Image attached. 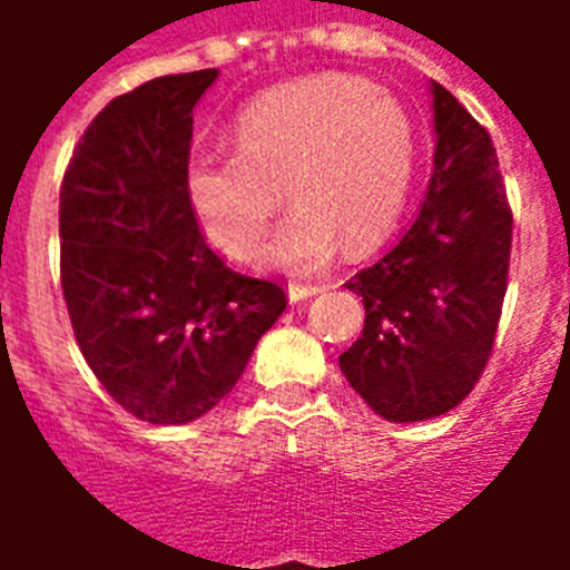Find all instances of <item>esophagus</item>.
<instances>
[{"instance_id": "esophagus-1", "label": "esophagus", "mask_w": 570, "mask_h": 570, "mask_svg": "<svg viewBox=\"0 0 570 570\" xmlns=\"http://www.w3.org/2000/svg\"><path fill=\"white\" fill-rule=\"evenodd\" d=\"M322 289H325L322 284H289V302H304L311 295H320Z\"/></svg>"}]
</instances>
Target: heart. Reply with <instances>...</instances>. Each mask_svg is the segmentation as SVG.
Instances as JSON below:
<instances>
[{"label": "heart", "mask_w": 570, "mask_h": 570, "mask_svg": "<svg viewBox=\"0 0 570 570\" xmlns=\"http://www.w3.org/2000/svg\"><path fill=\"white\" fill-rule=\"evenodd\" d=\"M414 177L411 120L352 76H311L263 94L236 124V150L186 165V200L206 242L245 259L286 200L295 213L263 259L313 272L340 248H366L396 224Z\"/></svg>", "instance_id": "heart-1"}]
</instances>
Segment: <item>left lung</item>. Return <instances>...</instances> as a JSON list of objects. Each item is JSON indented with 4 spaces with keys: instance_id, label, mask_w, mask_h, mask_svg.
<instances>
[{
    "instance_id": "8db88e82",
    "label": "left lung",
    "mask_w": 570,
    "mask_h": 570,
    "mask_svg": "<svg viewBox=\"0 0 570 570\" xmlns=\"http://www.w3.org/2000/svg\"><path fill=\"white\" fill-rule=\"evenodd\" d=\"M432 109L438 145L420 215L346 284L366 320L340 370L393 423L446 414L476 387L509 286L512 209L494 141L438 82Z\"/></svg>"
}]
</instances>
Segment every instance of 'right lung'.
Segmentation results:
<instances>
[{"label":"right lung","mask_w":570,"mask_h":570,"mask_svg":"<svg viewBox=\"0 0 570 570\" xmlns=\"http://www.w3.org/2000/svg\"><path fill=\"white\" fill-rule=\"evenodd\" d=\"M218 70L159 76L88 124L61 183V289L85 361L154 425L204 416L286 311L284 286L233 272L186 200L191 109Z\"/></svg>","instance_id":"obj_1"}]
</instances>
